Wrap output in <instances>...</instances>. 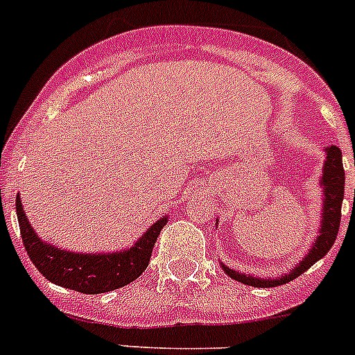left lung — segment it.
<instances>
[{
    "label": "left lung",
    "mask_w": 355,
    "mask_h": 355,
    "mask_svg": "<svg viewBox=\"0 0 355 355\" xmlns=\"http://www.w3.org/2000/svg\"><path fill=\"white\" fill-rule=\"evenodd\" d=\"M324 159L323 164V173H321L320 185L323 189V199H321V221L320 228H318V235L314 239L313 245L309 247L306 256L302 257L300 263H297L292 270L287 273L280 275V277L273 278H261L254 277V275L241 273V271H235L234 268L225 266V273L232 278V280H237L241 284L249 285V287H257V288H270V287H278V285H285L288 282H292L293 278L300 277L304 271L309 270L316 261H320L321 257L327 256L330 252L331 245L335 244L336 234H338L340 227V216H342V200L343 194H345V171H343L342 164V151H340L336 146H327L324 148Z\"/></svg>",
    "instance_id": "8db88e82"
}]
</instances>
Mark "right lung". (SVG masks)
<instances>
[{"label": "right lung", "mask_w": 355, "mask_h": 355, "mask_svg": "<svg viewBox=\"0 0 355 355\" xmlns=\"http://www.w3.org/2000/svg\"><path fill=\"white\" fill-rule=\"evenodd\" d=\"M15 206L25 250L39 273L51 284L89 295L110 292L137 280L148 268L153 247L168 221V216H161L128 249L113 252H75L49 244L35 234L25 216L20 196H17Z\"/></svg>", "instance_id": "right-lung-1"}]
</instances>
